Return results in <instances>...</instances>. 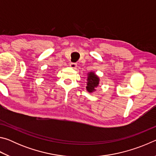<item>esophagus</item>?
I'll use <instances>...</instances> for the list:
<instances>
[{"instance_id":"1","label":"esophagus","mask_w":156,"mask_h":156,"mask_svg":"<svg viewBox=\"0 0 156 156\" xmlns=\"http://www.w3.org/2000/svg\"><path fill=\"white\" fill-rule=\"evenodd\" d=\"M70 67L73 69H76V67H77V64L74 62H72L70 63Z\"/></svg>"}]
</instances>
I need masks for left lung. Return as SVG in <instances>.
Segmentation results:
<instances>
[{
  "label": "left lung",
  "instance_id": "8db88e82",
  "mask_svg": "<svg viewBox=\"0 0 156 156\" xmlns=\"http://www.w3.org/2000/svg\"><path fill=\"white\" fill-rule=\"evenodd\" d=\"M87 82L86 89L89 93L96 91V88L98 86L100 79L98 76L95 74L94 72H89L88 73Z\"/></svg>",
  "mask_w": 156,
  "mask_h": 156
}]
</instances>
